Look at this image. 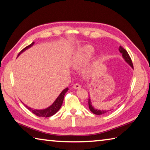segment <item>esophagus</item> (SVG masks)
Instances as JSON below:
<instances>
[{
    "instance_id": "34e87169",
    "label": "esophagus",
    "mask_w": 150,
    "mask_h": 150,
    "mask_svg": "<svg viewBox=\"0 0 150 150\" xmlns=\"http://www.w3.org/2000/svg\"><path fill=\"white\" fill-rule=\"evenodd\" d=\"M73 87L74 89H79V88H80L81 87L79 84H78V83H75V84L73 85Z\"/></svg>"
}]
</instances>
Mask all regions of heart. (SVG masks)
I'll return each instance as SVG.
<instances>
[{
  "mask_svg": "<svg viewBox=\"0 0 150 150\" xmlns=\"http://www.w3.org/2000/svg\"><path fill=\"white\" fill-rule=\"evenodd\" d=\"M95 50L89 45H85L79 50L72 59V66L76 69H80L87 64L95 54ZM91 69L86 71V73H90Z\"/></svg>",
  "mask_w": 150,
  "mask_h": 150,
  "instance_id": "1",
  "label": "heart"
}]
</instances>
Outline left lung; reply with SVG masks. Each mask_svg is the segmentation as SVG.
Masks as SVG:
<instances>
[{
  "instance_id": "1",
  "label": "left lung",
  "mask_w": 150,
  "mask_h": 150,
  "mask_svg": "<svg viewBox=\"0 0 150 150\" xmlns=\"http://www.w3.org/2000/svg\"><path fill=\"white\" fill-rule=\"evenodd\" d=\"M119 52H120V54L122 55V57L124 58V59L125 60V62L128 63V64L131 66V67L134 69V67H133V64H132V60H131V58L130 57V55L128 54V52H127V51L124 49V48L120 46L119 47ZM88 108H89L90 110L92 112L93 114H95V115H104V114H105L108 112L109 110H98V109H96L94 106L92 105V103H91V98L89 97L88 98Z\"/></svg>"
}]
</instances>
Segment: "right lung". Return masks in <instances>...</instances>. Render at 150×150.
I'll use <instances>...</instances> for the list:
<instances>
[{"instance_id":"right-lung-1","label":"right lung","mask_w":150,"mask_h":150,"mask_svg":"<svg viewBox=\"0 0 150 150\" xmlns=\"http://www.w3.org/2000/svg\"><path fill=\"white\" fill-rule=\"evenodd\" d=\"M34 44V42H33L31 44L28 45L27 47L24 48V49L19 53L18 55H20V54H21L22 52H24V51H26L27 49L31 47ZM68 90H69V88L67 87L65 88L64 90H63L62 92L60 93V95L57 96V98H56V100L54 101V103H53L51 106H50L49 107H47L45 109H42V110H37V109H32V108L28 107V106L26 105H24L29 110L31 111L32 113H34V115H35L38 116H40V117H45V118L50 117V116H52L54 115H55V114L59 110L61 106H62L63 104V99H64L65 94L67 92Z\"/></svg>"}]
</instances>
